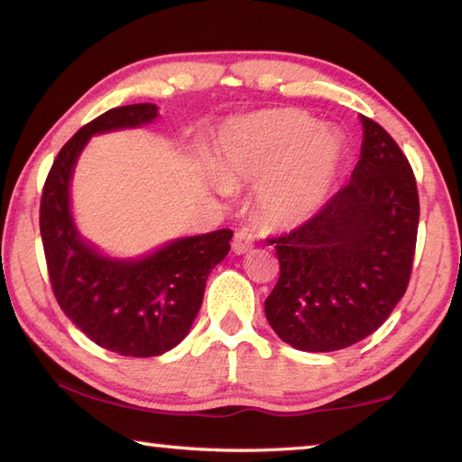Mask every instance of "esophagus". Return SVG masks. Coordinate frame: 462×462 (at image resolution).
Returning <instances> with one entry per match:
<instances>
[{"label": "esophagus", "instance_id": "1", "mask_svg": "<svg viewBox=\"0 0 462 462\" xmlns=\"http://www.w3.org/2000/svg\"><path fill=\"white\" fill-rule=\"evenodd\" d=\"M253 248H254L253 236H250L246 230H238L236 236H234V240H232V250H234V253H236V254H246Z\"/></svg>", "mask_w": 462, "mask_h": 462}]
</instances>
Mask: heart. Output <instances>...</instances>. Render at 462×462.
Returning <instances> with one entry per match:
<instances>
[{
    "instance_id": "obj_1",
    "label": "heart",
    "mask_w": 462,
    "mask_h": 462,
    "mask_svg": "<svg viewBox=\"0 0 462 462\" xmlns=\"http://www.w3.org/2000/svg\"><path fill=\"white\" fill-rule=\"evenodd\" d=\"M340 143L295 109L245 116L226 126L214 171L222 189L259 185V209L275 226H297L324 206L340 167Z\"/></svg>"
}]
</instances>
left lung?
Instances as JSON below:
<instances>
[{
    "instance_id": "8db88e82",
    "label": "left lung",
    "mask_w": 462,
    "mask_h": 462,
    "mask_svg": "<svg viewBox=\"0 0 462 462\" xmlns=\"http://www.w3.org/2000/svg\"><path fill=\"white\" fill-rule=\"evenodd\" d=\"M361 159L350 181L300 228L271 238L279 281L264 314L283 342L330 353L385 322L410 283L420 199L393 138L361 116Z\"/></svg>"
}]
</instances>
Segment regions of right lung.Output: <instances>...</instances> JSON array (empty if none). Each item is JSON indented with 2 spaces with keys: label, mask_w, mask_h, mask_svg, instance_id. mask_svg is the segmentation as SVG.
<instances>
[{
  "label": "right lung",
  "mask_w": 462,
  "mask_h": 462,
  "mask_svg": "<svg viewBox=\"0 0 462 462\" xmlns=\"http://www.w3.org/2000/svg\"><path fill=\"white\" fill-rule=\"evenodd\" d=\"M156 116L154 104H132L85 124L60 148L41 199L46 267L60 310L88 338L122 356H156L185 338L232 238L224 228L177 238L143 259H109L77 232L69 185L85 144L93 134L143 126Z\"/></svg>",
  "instance_id": "right-lung-1"
}]
</instances>
